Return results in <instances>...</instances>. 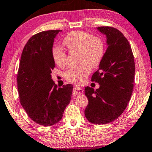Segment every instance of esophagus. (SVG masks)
Instances as JSON below:
<instances>
[{
  "mask_svg": "<svg viewBox=\"0 0 152 152\" xmlns=\"http://www.w3.org/2000/svg\"><path fill=\"white\" fill-rule=\"evenodd\" d=\"M83 88L80 87V86H76L74 88V91H73V95H79V94H81L83 93Z\"/></svg>",
  "mask_w": 152,
  "mask_h": 152,
  "instance_id": "esophagus-1",
  "label": "esophagus"
}]
</instances>
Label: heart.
<instances>
[{
  "mask_svg": "<svg viewBox=\"0 0 152 152\" xmlns=\"http://www.w3.org/2000/svg\"><path fill=\"white\" fill-rule=\"evenodd\" d=\"M64 44L70 52H79L78 67L69 69L64 74L65 78L72 83L80 84L91 71V67H97L102 61L105 53V44L102 38L92 37L83 31H73L64 38ZM53 58L57 66H65L67 53L60 46L52 49Z\"/></svg>",
  "mask_w": 152,
  "mask_h": 152,
  "instance_id": "b5f03b06",
  "label": "heart"
}]
</instances>
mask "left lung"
Wrapping results in <instances>:
<instances>
[{
	"mask_svg": "<svg viewBox=\"0 0 152 152\" xmlns=\"http://www.w3.org/2000/svg\"><path fill=\"white\" fill-rule=\"evenodd\" d=\"M97 29L106 36L108 47L99 69L91 78L99 84V88L95 91L85 87L88 104L85 115L91 123L104 124L117 119L128 105L133 90L135 66L131 47L123 34L109 26Z\"/></svg>",
	"mask_w": 152,
	"mask_h": 152,
	"instance_id": "8db88e82",
	"label": "left lung"
}]
</instances>
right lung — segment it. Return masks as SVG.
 <instances>
[{
    "mask_svg": "<svg viewBox=\"0 0 152 152\" xmlns=\"http://www.w3.org/2000/svg\"><path fill=\"white\" fill-rule=\"evenodd\" d=\"M59 32L43 31L28 40L21 53L17 78L23 109L31 120L45 126L61 120L73 90L70 84L58 87L51 78L55 67L53 46Z\"/></svg>",
    "mask_w": 152,
    "mask_h": 152,
    "instance_id": "right-lung-1",
    "label": "right lung"
}]
</instances>
